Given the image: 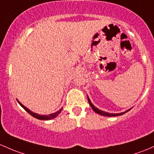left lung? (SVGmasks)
Returning a JSON list of instances; mask_svg holds the SVG:
<instances>
[{"label": "left lung", "mask_w": 154, "mask_h": 154, "mask_svg": "<svg viewBox=\"0 0 154 154\" xmlns=\"http://www.w3.org/2000/svg\"><path fill=\"white\" fill-rule=\"evenodd\" d=\"M88 103H89V105L91 107L92 109L94 110V111H95L96 113H97V114H100V115H103V116H120V115H122V114H125L126 112H128V111H130L131 108H130V109L127 110V111H125V112H122V113H118V114H111V113H108V112H106V111H101V110H100L99 108H96L94 106L93 104L91 103V100H89V98H88Z\"/></svg>", "instance_id": "8db88e82"}]
</instances>
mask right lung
Here are the masks:
<instances>
[{
	"instance_id": "1",
	"label": "right lung",
	"mask_w": 154,
	"mask_h": 154,
	"mask_svg": "<svg viewBox=\"0 0 154 154\" xmlns=\"http://www.w3.org/2000/svg\"><path fill=\"white\" fill-rule=\"evenodd\" d=\"M17 103H19V104L20 105V106L22 107L23 108L25 111H26L27 112L29 113V114H30V115H32L33 117L36 118V119H40V120H48V119H54V118H55L56 116H58V114H60V113L61 112V111H62L63 108H61L60 110H59L58 111H57L55 113H53V114H48V115H40V114H36V113H34L32 112V111H30L29 109H28V108H26V107H25L23 106V105L21 104V103H20V102L18 101V100H17Z\"/></svg>"
}]
</instances>
